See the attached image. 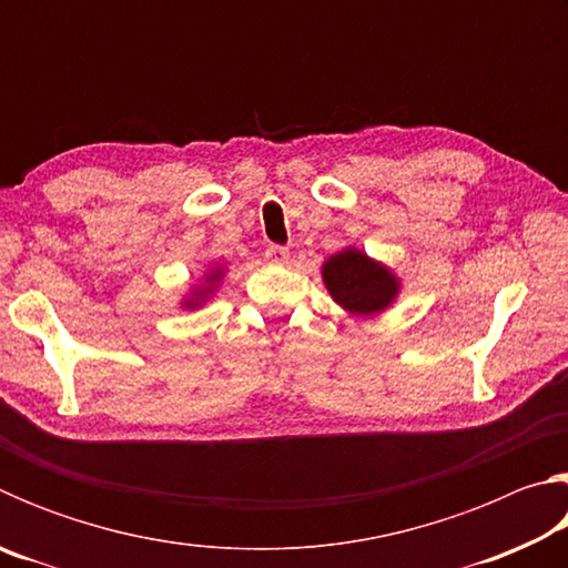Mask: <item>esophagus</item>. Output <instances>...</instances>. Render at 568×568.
I'll list each match as a JSON object with an SVG mask.
<instances>
[{"label": "esophagus", "instance_id": "1", "mask_svg": "<svg viewBox=\"0 0 568 568\" xmlns=\"http://www.w3.org/2000/svg\"><path fill=\"white\" fill-rule=\"evenodd\" d=\"M265 257L275 265H283V263H287V257H291V250L283 247V245H271L265 250Z\"/></svg>", "mask_w": 568, "mask_h": 568}]
</instances>
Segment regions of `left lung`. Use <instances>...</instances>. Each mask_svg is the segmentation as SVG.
<instances>
[{
  "label": "left lung",
  "mask_w": 568,
  "mask_h": 568,
  "mask_svg": "<svg viewBox=\"0 0 568 568\" xmlns=\"http://www.w3.org/2000/svg\"><path fill=\"white\" fill-rule=\"evenodd\" d=\"M321 273L333 301L351 315L383 313L400 293L398 275L358 247L331 255Z\"/></svg>",
  "instance_id": "8db88e82"
}]
</instances>
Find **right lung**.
Listing matches in <instances>:
<instances>
[{
    "instance_id": "right-lung-1",
    "label": "right lung",
    "mask_w": 568,
    "mask_h": 568,
    "mask_svg": "<svg viewBox=\"0 0 568 568\" xmlns=\"http://www.w3.org/2000/svg\"><path fill=\"white\" fill-rule=\"evenodd\" d=\"M223 275H225V267H223V265L210 267V271H207L205 277H203V283L195 285V287H190V293H187L185 297H182L180 305L187 307V311H195V307L207 303V297L215 293V287H217L220 281H223Z\"/></svg>"
}]
</instances>
